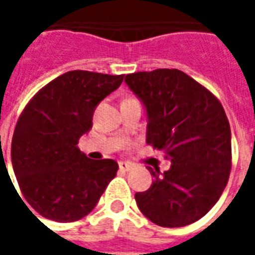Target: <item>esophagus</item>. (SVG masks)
<instances>
[{
  "label": "esophagus",
  "mask_w": 255,
  "mask_h": 255,
  "mask_svg": "<svg viewBox=\"0 0 255 255\" xmlns=\"http://www.w3.org/2000/svg\"><path fill=\"white\" fill-rule=\"evenodd\" d=\"M119 168H120V171L123 172H128L131 171L133 168V165H131V164H128V162H119Z\"/></svg>",
  "instance_id": "esophagus-1"
}]
</instances>
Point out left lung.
<instances>
[{"mask_svg":"<svg viewBox=\"0 0 255 255\" xmlns=\"http://www.w3.org/2000/svg\"><path fill=\"white\" fill-rule=\"evenodd\" d=\"M126 83L147 111V139L172 161L154 182L135 194L147 219L177 228L202 219L219 201L232 165L231 127L219 98L179 69L160 68L126 75Z\"/></svg>","mask_w":255,"mask_h":255,"instance_id":"1","label":"left lung"}]
</instances>
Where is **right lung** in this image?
<instances>
[{"label":"right lung","instance_id":"obj_1","mask_svg":"<svg viewBox=\"0 0 255 255\" xmlns=\"http://www.w3.org/2000/svg\"><path fill=\"white\" fill-rule=\"evenodd\" d=\"M123 79L69 71L43 86L21 112L12 138V165L23 197L42 217L58 223L83 219L116 176V161L90 160L76 144L93 126L95 106Z\"/></svg>","mask_w":255,"mask_h":255}]
</instances>
